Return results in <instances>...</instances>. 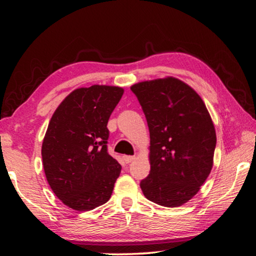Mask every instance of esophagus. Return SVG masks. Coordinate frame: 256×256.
<instances>
[{
  "mask_svg": "<svg viewBox=\"0 0 256 256\" xmlns=\"http://www.w3.org/2000/svg\"><path fill=\"white\" fill-rule=\"evenodd\" d=\"M134 160H135L134 156H124V162L127 163V164L132 163Z\"/></svg>",
  "mask_w": 256,
  "mask_h": 256,
  "instance_id": "34e87169",
  "label": "esophagus"
}]
</instances>
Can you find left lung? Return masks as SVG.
Here are the masks:
<instances>
[{
	"label": "left lung",
	"instance_id": "1",
	"mask_svg": "<svg viewBox=\"0 0 256 256\" xmlns=\"http://www.w3.org/2000/svg\"><path fill=\"white\" fill-rule=\"evenodd\" d=\"M150 132V172L140 186L149 200L177 208L197 194L213 166L216 129L204 101L168 76L130 87Z\"/></svg>",
	"mask_w": 256,
	"mask_h": 256
}]
</instances>
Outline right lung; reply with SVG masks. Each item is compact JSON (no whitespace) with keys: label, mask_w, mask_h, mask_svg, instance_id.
Masks as SVG:
<instances>
[{"label":"right lung","mask_w":256,"mask_h":256,"mask_svg":"<svg viewBox=\"0 0 256 256\" xmlns=\"http://www.w3.org/2000/svg\"><path fill=\"white\" fill-rule=\"evenodd\" d=\"M124 88H76L52 115L42 146L44 172L58 199L76 211L110 200L121 166L107 152V128Z\"/></svg>","instance_id":"1"}]
</instances>
